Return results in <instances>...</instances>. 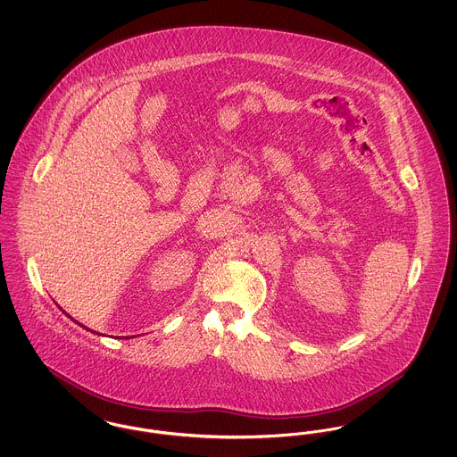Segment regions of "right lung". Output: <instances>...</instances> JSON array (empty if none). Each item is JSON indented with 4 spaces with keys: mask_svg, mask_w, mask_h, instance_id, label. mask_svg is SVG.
<instances>
[{
    "mask_svg": "<svg viewBox=\"0 0 457 457\" xmlns=\"http://www.w3.org/2000/svg\"><path fill=\"white\" fill-rule=\"evenodd\" d=\"M75 322H77V320H75ZM77 324H79V322H77ZM92 332H94V330H92Z\"/></svg>",
    "mask_w": 457,
    "mask_h": 457,
    "instance_id": "obj_1",
    "label": "right lung"
}]
</instances>
